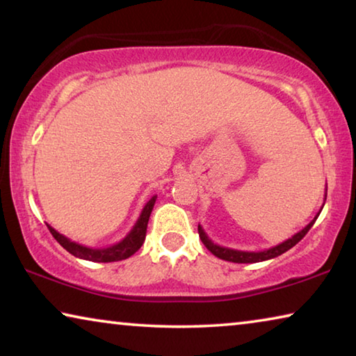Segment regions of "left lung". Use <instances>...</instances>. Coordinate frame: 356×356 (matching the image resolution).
<instances>
[{
    "label": "left lung",
    "mask_w": 356,
    "mask_h": 356,
    "mask_svg": "<svg viewBox=\"0 0 356 356\" xmlns=\"http://www.w3.org/2000/svg\"><path fill=\"white\" fill-rule=\"evenodd\" d=\"M325 200H327V193H325ZM323 209V207H322ZM322 209L318 210V213L314 216V220H311L308 226H305L301 231H298L295 236L291 238H287L286 242H282L276 246H272V248L264 250V251H240V250H232V248H226V246H220L213 243L212 240L209 238V236L204 231L201 225H197V232H200V237L202 240V243L206 245V248L212 252L213 256L222 259V261H229V262H236V264H256V262H262V261H268V259L278 257L282 252H286L292 248V246L297 245L301 238H303L306 234H308L309 229L314 225L317 216L321 215Z\"/></svg>",
    "instance_id": "8db88e82"
}]
</instances>
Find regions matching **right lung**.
Segmentation results:
<instances>
[{"label":"right lung","instance_id":"1","mask_svg":"<svg viewBox=\"0 0 356 356\" xmlns=\"http://www.w3.org/2000/svg\"><path fill=\"white\" fill-rule=\"evenodd\" d=\"M155 201H156V195L150 197V200L146 202V206L143 207L140 218L136 220L135 226L131 227V231L127 234V236L120 240V242L114 243L111 246H106V248H89V246L72 242L70 238L63 236V234H59L56 229H53L50 225H47V226H48V229H50L51 236L56 238V242L61 245L64 250H67L70 254H74L75 257L84 259V261H92V262L122 261V259H127L131 254H135V252L140 250L141 245L144 243L149 216L155 206Z\"/></svg>","mask_w":356,"mask_h":356}]
</instances>
